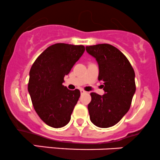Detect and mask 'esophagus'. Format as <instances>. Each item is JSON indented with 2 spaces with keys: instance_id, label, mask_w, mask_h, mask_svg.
Returning <instances> with one entry per match:
<instances>
[{
  "instance_id": "34e87169",
  "label": "esophagus",
  "mask_w": 160,
  "mask_h": 160,
  "mask_svg": "<svg viewBox=\"0 0 160 160\" xmlns=\"http://www.w3.org/2000/svg\"><path fill=\"white\" fill-rule=\"evenodd\" d=\"M80 92H81V94H84V93H85V90H83V89H80Z\"/></svg>"
}]
</instances>
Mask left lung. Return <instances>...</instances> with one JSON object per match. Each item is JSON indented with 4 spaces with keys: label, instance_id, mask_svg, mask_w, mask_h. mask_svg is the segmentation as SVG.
<instances>
[{
    "label": "left lung",
    "instance_id": "8db88e82",
    "mask_svg": "<svg viewBox=\"0 0 160 160\" xmlns=\"http://www.w3.org/2000/svg\"><path fill=\"white\" fill-rule=\"evenodd\" d=\"M85 48L98 62V81L103 82L105 91L103 95L90 94V120L98 127H111L129 111L136 92L135 72L127 58L111 44H98Z\"/></svg>",
    "mask_w": 160,
    "mask_h": 160
}]
</instances>
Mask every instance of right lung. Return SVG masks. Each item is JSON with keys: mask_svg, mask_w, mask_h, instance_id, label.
<instances>
[{"mask_svg": "<svg viewBox=\"0 0 160 160\" xmlns=\"http://www.w3.org/2000/svg\"><path fill=\"white\" fill-rule=\"evenodd\" d=\"M84 52L83 45L52 44L31 66L28 88L33 106L41 119L51 127L62 128L70 121L80 91L69 90L62 83Z\"/></svg>", "mask_w": 160, "mask_h": 160, "instance_id": "right-lung-1", "label": "right lung"}]
</instances>
